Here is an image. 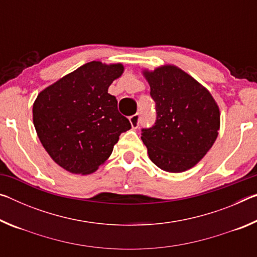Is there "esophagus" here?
I'll use <instances>...</instances> for the list:
<instances>
[{
    "instance_id": "1",
    "label": "esophagus",
    "mask_w": 257,
    "mask_h": 257,
    "mask_svg": "<svg viewBox=\"0 0 257 257\" xmlns=\"http://www.w3.org/2000/svg\"><path fill=\"white\" fill-rule=\"evenodd\" d=\"M129 121H130V124H132V127L134 128V129H136V128H138V125H139V121H141V114H134V115H132L129 118Z\"/></svg>"
}]
</instances>
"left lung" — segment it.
Listing matches in <instances>:
<instances>
[{"instance_id":"8db88e82","label":"left lung","mask_w":257,"mask_h":257,"mask_svg":"<svg viewBox=\"0 0 257 257\" xmlns=\"http://www.w3.org/2000/svg\"><path fill=\"white\" fill-rule=\"evenodd\" d=\"M155 102L153 127L142 129L152 162L168 172L193 168L210 151L220 129V110L211 93L171 64L144 70Z\"/></svg>"}]
</instances>
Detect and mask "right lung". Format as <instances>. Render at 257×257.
<instances>
[{"label":"right lung","instance_id":"right-lung-1","mask_svg":"<svg viewBox=\"0 0 257 257\" xmlns=\"http://www.w3.org/2000/svg\"><path fill=\"white\" fill-rule=\"evenodd\" d=\"M121 63L92 61L46 87L33 105L43 147L56 164L76 175L95 172L108 159L121 133L132 128L107 93L123 73Z\"/></svg>","mask_w":257,"mask_h":257}]
</instances>
